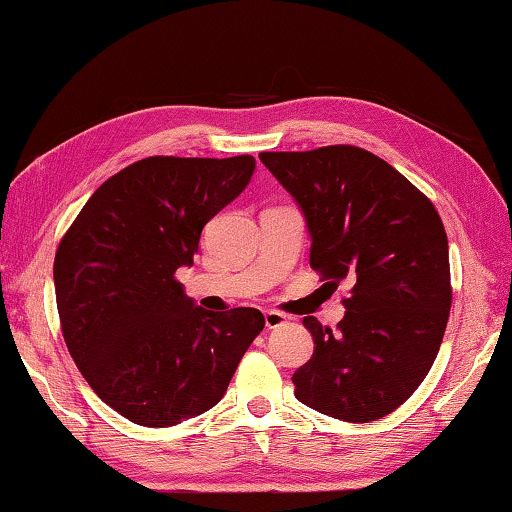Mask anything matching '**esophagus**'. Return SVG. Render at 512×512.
I'll use <instances>...</instances> for the list:
<instances>
[{
  "mask_svg": "<svg viewBox=\"0 0 512 512\" xmlns=\"http://www.w3.org/2000/svg\"><path fill=\"white\" fill-rule=\"evenodd\" d=\"M264 320H266L268 329H275V327H282L284 323H287V316L280 314V311L268 309V311H264Z\"/></svg>",
  "mask_w": 512,
  "mask_h": 512,
  "instance_id": "34e87169",
  "label": "esophagus"
}]
</instances>
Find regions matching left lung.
<instances>
[{
  "mask_svg": "<svg viewBox=\"0 0 512 512\" xmlns=\"http://www.w3.org/2000/svg\"><path fill=\"white\" fill-rule=\"evenodd\" d=\"M296 198L311 235L309 264L350 284L336 329L305 316L314 354L293 372L296 397L329 418L372 422L415 393L452 309L445 225L400 171L352 144L259 153Z\"/></svg>",
  "mask_w": 512,
  "mask_h": 512,
  "instance_id": "1",
  "label": "left lung"
}]
</instances>
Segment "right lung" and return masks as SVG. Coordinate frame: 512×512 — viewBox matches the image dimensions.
<instances>
[{
  "instance_id": "add662e5",
  "label": "right lung",
  "mask_w": 512,
  "mask_h": 512,
  "mask_svg": "<svg viewBox=\"0 0 512 512\" xmlns=\"http://www.w3.org/2000/svg\"><path fill=\"white\" fill-rule=\"evenodd\" d=\"M253 155H151L110 176L63 235L56 305L69 354L110 409L173 427L221 400L262 311L212 314L176 280L203 225L244 192Z\"/></svg>"
}]
</instances>
